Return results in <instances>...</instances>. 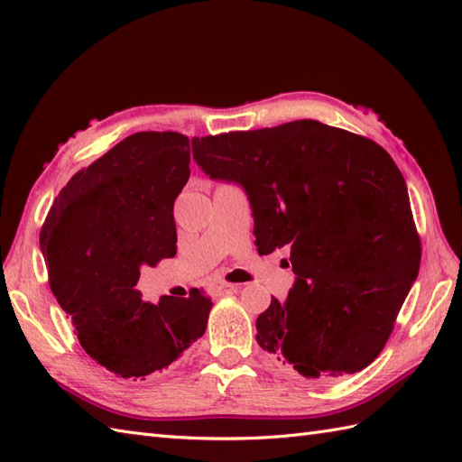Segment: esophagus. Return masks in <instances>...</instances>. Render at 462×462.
Masks as SVG:
<instances>
[{
  "instance_id": "1",
  "label": "esophagus",
  "mask_w": 462,
  "mask_h": 462,
  "mask_svg": "<svg viewBox=\"0 0 462 462\" xmlns=\"http://www.w3.org/2000/svg\"><path fill=\"white\" fill-rule=\"evenodd\" d=\"M214 290L216 291H228V290H238V286L236 283H230V282H216V286H214Z\"/></svg>"
}]
</instances>
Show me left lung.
Wrapping results in <instances>:
<instances>
[{
  "label": "left lung",
  "instance_id": "obj_1",
  "mask_svg": "<svg viewBox=\"0 0 462 462\" xmlns=\"http://www.w3.org/2000/svg\"><path fill=\"white\" fill-rule=\"evenodd\" d=\"M192 154L210 179L246 190L260 254L290 250L296 282L258 316L260 347L311 381L367 367L420 266L407 184L389 152L306 119L194 136Z\"/></svg>",
  "mask_w": 462,
  "mask_h": 462
}]
</instances>
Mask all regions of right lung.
Instances as JSON below:
<instances>
[{"instance_id":"1","label":"right lung","mask_w":462,"mask_h":462,"mask_svg":"<svg viewBox=\"0 0 462 462\" xmlns=\"http://www.w3.org/2000/svg\"><path fill=\"white\" fill-rule=\"evenodd\" d=\"M180 133H134L73 174L39 234L49 286L87 356L123 379L162 371L200 339L210 298L143 301V266L176 254L172 206L190 176Z\"/></svg>"}]
</instances>
